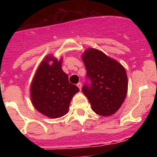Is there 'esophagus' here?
Returning a JSON list of instances; mask_svg holds the SVG:
<instances>
[{
	"label": "esophagus",
	"mask_w": 157,
	"mask_h": 157,
	"mask_svg": "<svg viewBox=\"0 0 157 157\" xmlns=\"http://www.w3.org/2000/svg\"><path fill=\"white\" fill-rule=\"evenodd\" d=\"M77 86L78 87V88H79L80 90H82V83H81V82H78V84H77Z\"/></svg>",
	"instance_id": "1"
}]
</instances>
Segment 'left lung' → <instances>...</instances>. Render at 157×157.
Listing matches in <instances>:
<instances>
[{
    "instance_id": "1",
    "label": "left lung",
    "mask_w": 157,
    "mask_h": 157,
    "mask_svg": "<svg viewBox=\"0 0 157 157\" xmlns=\"http://www.w3.org/2000/svg\"><path fill=\"white\" fill-rule=\"evenodd\" d=\"M86 78L82 90L87 97L93 111L102 116L113 115L125 100L128 81L125 68L116 59L96 48H88L82 55Z\"/></svg>"
}]
</instances>
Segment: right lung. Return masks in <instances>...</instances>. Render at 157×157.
Instances as JSON below:
<instances>
[{"label":"right lung","mask_w":157,"mask_h":157,"mask_svg":"<svg viewBox=\"0 0 157 157\" xmlns=\"http://www.w3.org/2000/svg\"><path fill=\"white\" fill-rule=\"evenodd\" d=\"M61 63L62 59L57 60L52 55L45 56L30 85V99L34 107L52 119L66 115L73 96L79 91L75 85L69 82Z\"/></svg>","instance_id":"1"}]
</instances>
